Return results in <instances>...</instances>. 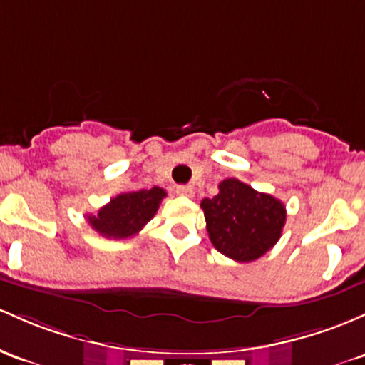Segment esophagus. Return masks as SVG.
Listing matches in <instances>:
<instances>
[{"label":"esophagus","instance_id":"34e87169","mask_svg":"<svg viewBox=\"0 0 365 365\" xmlns=\"http://www.w3.org/2000/svg\"><path fill=\"white\" fill-rule=\"evenodd\" d=\"M176 194H178L180 197H192V195H194V189H192L190 185H180L176 187Z\"/></svg>","mask_w":365,"mask_h":365}]
</instances>
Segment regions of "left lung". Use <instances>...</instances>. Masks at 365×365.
I'll return each instance as SVG.
<instances>
[{"label":"left lung","instance_id":"8db88e82","mask_svg":"<svg viewBox=\"0 0 365 365\" xmlns=\"http://www.w3.org/2000/svg\"><path fill=\"white\" fill-rule=\"evenodd\" d=\"M206 228L216 250L235 262L262 258L277 244L286 223V206L237 178H227L218 194L202 199Z\"/></svg>","mask_w":365,"mask_h":365}]
</instances>
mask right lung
I'll return each instance as SVG.
<instances>
[{
	"instance_id": "1",
	"label": "right lung",
	"mask_w": 365,
	"mask_h": 365,
	"mask_svg": "<svg viewBox=\"0 0 365 365\" xmlns=\"http://www.w3.org/2000/svg\"><path fill=\"white\" fill-rule=\"evenodd\" d=\"M164 197L166 190L161 187L124 192L100 207L97 215H88V223L107 239H128L138 234L154 218Z\"/></svg>"
}]
</instances>
